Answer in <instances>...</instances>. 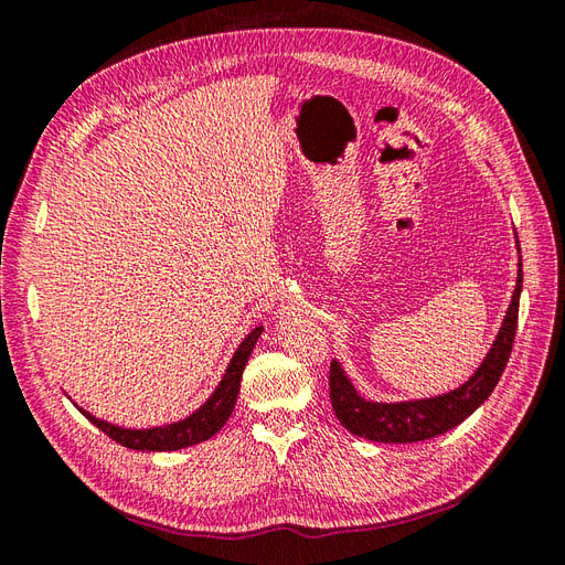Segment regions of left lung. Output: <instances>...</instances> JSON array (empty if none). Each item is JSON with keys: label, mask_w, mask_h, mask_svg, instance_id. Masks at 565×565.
Returning a JSON list of instances; mask_svg holds the SVG:
<instances>
[{"label": "left lung", "mask_w": 565, "mask_h": 565, "mask_svg": "<svg viewBox=\"0 0 565 565\" xmlns=\"http://www.w3.org/2000/svg\"><path fill=\"white\" fill-rule=\"evenodd\" d=\"M516 247L521 254V245L516 237ZM523 287V264L519 259V278L511 303L507 309L504 322L498 332V339L492 341L490 351L486 353L483 363L471 377L448 391L443 396L422 398V401H403V403H374L365 401L361 393L355 391L351 380L347 377L344 367L337 361L330 365V401L334 407V415L344 429L351 434L377 440V443H417L446 434L455 429L457 424L465 422L481 407L492 388L498 386L507 361L511 355L516 337V322H519V299Z\"/></svg>", "instance_id": "1"}]
</instances>
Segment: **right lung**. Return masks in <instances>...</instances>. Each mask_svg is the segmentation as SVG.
Masks as SVG:
<instances>
[{
	"label": "right lung",
	"instance_id": "obj_1",
	"mask_svg": "<svg viewBox=\"0 0 565 565\" xmlns=\"http://www.w3.org/2000/svg\"><path fill=\"white\" fill-rule=\"evenodd\" d=\"M264 328H254L245 339L243 344L237 347L235 355L231 358V363L226 367L224 380L218 382L216 391L207 398V403L200 405L191 417H185L174 424H164V426H152V429H122V426L108 424L104 419H98L89 415L87 409L79 407V413L87 417L94 426H98L100 431L108 434L119 446H125L129 450H143V452H167V450H181L188 446H198V443L212 438L221 426H224L233 413L237 393H241V380H243V370L247 365V358L254 351L256 339H259Z\"/></svg>",
	"mask_w": 565,
	"mask_h": 565
}]
</instances>
